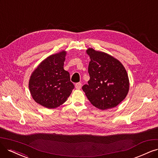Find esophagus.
<instances>
[{"label": "esophagus", "instance_id": "obj_1", "mask_svg": "<svg viewBox=\"0 0 158 158\" xmlns=\"http://www.w3.org/2000/svg\"><path fill=\"white\" fill-rule=\"evenodd\" d=\"M81 86H82V84H81V83H77L75 84V88L77 89H81Z\"/></svg>", "mask_w": 158, "mask_h": 158}]
</instances>
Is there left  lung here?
<instances>
[{
    "mask_svg": "<svg viewBox=\"0 0 158 158\" xmlns=\"http://www.w3.org/2000/svg\"><path fill=\"white\" fill-rule=\"evenodd\" d=\"M90 58V80L82 89L90 102L101 110L117 106L126 97L130 89L129 78L122 63L102 51L86 50Z\"/></svg>",
    "mask_w": 158,
    "mask_h": 158,
    "instance_id": "left-lung-1",
    "label": "left lung"
}]
</instances>
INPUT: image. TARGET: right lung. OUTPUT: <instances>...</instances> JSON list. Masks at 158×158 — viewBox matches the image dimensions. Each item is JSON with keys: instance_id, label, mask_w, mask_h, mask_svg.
<instances>
[{"instance_id": "right-lung-1", "label": "right lung", "mask_w": 158, "mask_h": 158, "mask_svg": "<svg viewBox=\"0 0 158 158\" xmlns=\"http://www.w3.org/2000/svg\"><path fill=\"white\" fill-rule=\"evenodd\" d=\"M66 52L46 58L32 73L28 87L34 101L46 108L54 109L65 102L74 89L69 73L64 69Z\"/></svg>"}]
</instances>
